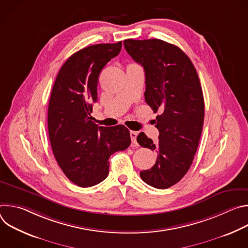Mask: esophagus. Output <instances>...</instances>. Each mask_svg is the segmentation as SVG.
Listing matches in <instances>:
<instances>
[{
	"instance_id": "esophagus-1",
	"label": "esophagus",
	"mask_w": 248,
	"mask_h": 248,
	"mask_svg": "<svg viewBox=\"0 0 248 248\" xmlns=\"http://www.w3.org/2000/svg\"><path fill=\"white\" fill-rule=\"evenodd\" d=\"M129 134H130V138H131V141H132V143H136V137H137V132L136 131H133V130H130L129 131Z\"/></svg>"
}]
</instances>
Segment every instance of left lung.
I'll list each match as a JSON object with an SVG mask.
<instances>
[{"label":"left lung","instance_id":"1","mask_svg":"<svg viewBox=\"0 0 248 248\" xmlns=\"http://www.w3.org/2000/svg\"><path fill=\"white\" fill-rule=\"evenodd\" d=\"M126 52L145 72V101L156 117L159 141L138 134L140 146L157 152L155 165L140 171L147 185L165 189L188 171L204 122V99L196 69L175 45L160 39L124 41Z\"/></svg>","mask_w":248,"mask_h":248}]
</instances>
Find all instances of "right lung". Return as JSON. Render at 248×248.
Wrapping results in <instances>:
<instances>
[{"instance_id": "1", "label": "right lung", "mask_w": 248, "mask_h": 248, "mask_svg": "<svg viewBox=\"0 0 248 248\" xmlns=\"http://www.w3.org/2000/svg\"><path fill=\"white\" fill-rule=\"evenodd\" d=\"M121 49L122 41L79 50L62 64L52 89L48 108L52 150L66 178L81 187L107 178L110 156L131 142L124 125L98 126L91 117L99 75Z\"/></svg>"}]
</instances>
